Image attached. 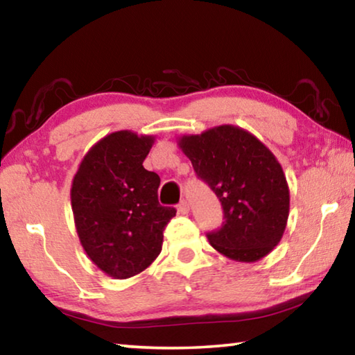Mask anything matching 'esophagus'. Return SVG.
<instances>
[{"label": "esophagus", "instance_id": "1", "mask_svg": "<svg viewBox=\"0 0 355 355\" xmlns=\"http://www.w3.org/2000/svg\"><path fill=\"white\" fill-rule=\"evenodd\" d=\"M178 213L180 214H188L189 213V203L186 200H182L178 203Z\"/></svg>", "mask_w": 355, "mask_h": 355}]
</instances>
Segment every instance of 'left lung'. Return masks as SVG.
<instances>
[{"label": "left lung", "instance_id": "8db88e82", "mask_svg": "<svg viewBox=\"0 0 355 355\" xmlns=\"http://www.w3.org/2000/svg\"><path fill=\"white\" fill-rule=\"evenodd\" d=\"M178 146L224 209L220 228L207 235L209 244L236 261L266 257L284 236L290 213V189L271 150L233 125L183 136Z\"/></svg>", "mask_w": 355, "mask_h": 355}]
</instances>
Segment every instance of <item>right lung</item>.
Instances as JSON below:
<instances>
[{
	"mask_svg": "<svg viewBox=\"0 0 355 355\" xmlns=\"http://www.w3.org/2000/svg\"><path fill=\"white\" fill-rule=\"evenodd\" d=\"M155 142L123 130L107 135L84 156L70 199L87 257L114 279H128L153 263L177 209L158 202V173L144 169Z\"/></svg>",
	"mask_w": 355,
	"mask_h": 355,
	"instance_id": "right-lung-1",
	"label": "right lung"
}]
</instances>
